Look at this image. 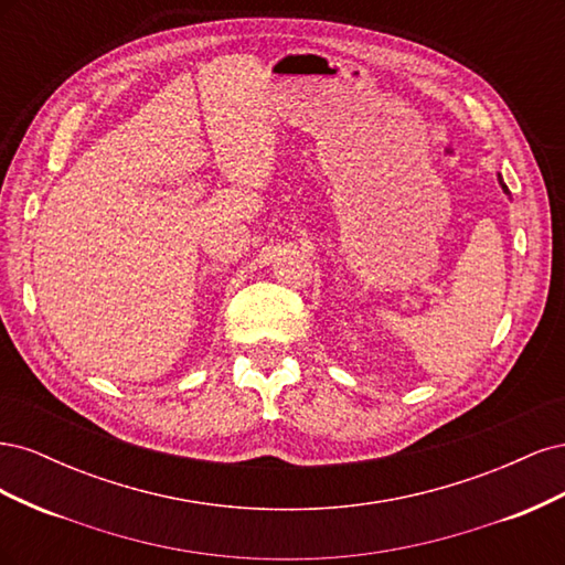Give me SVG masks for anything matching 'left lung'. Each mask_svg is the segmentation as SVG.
Returning <instances> with one entry per match:
<instances>
[{
    "mask_svg": "<svg viewBox=\"0 0 565 565\" xmlns=\"http://www.w3.org/2000/svg\"><path fill=\"white\" fill-rule=\"evenodd\" d=\"M498 181H500V185H502V191H504V195H509V188H507V183H504L502 174H498ZM509 198H511V195H509Z\"/></svg>",
    "mask_w": 565,
    "mask_h": 565,
    "instance_id": "1",
    "label": "left lung"
}]
</instances>
